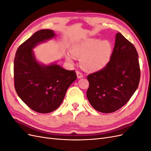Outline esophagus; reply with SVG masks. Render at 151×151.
Masks as SVG:
<instances>
[{
    "mask_svg": "<svg viewBox=\"0 0 151 151\" xmlns=\"http://www.w3.org/2000/svg\"><path fill=\"white\" fill-rule=\"evenodd\" d=\"M76 74H77V77L78 79H81V78H83L84 77L83 74H82L81 72H80L79 71H76Z\"/></svg>",
    "mask_w": 151,
    "mask_h": 151,
    "instance_id": "34e87169",
    "label": "esophagus"
}]
</instances>
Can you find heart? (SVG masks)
I'll return each instance as SVG.
<instances>
[{"instance_id":"obj_1","label":"heart","mask_w":151,"mask_h":151,"mask_svg":"<svg viewBox=\"0 0 151 151\" xmlns=\"http://www.w3.org/2000/svg\"><path fill=\"white\" fill-rule=\"evenodd\" d=\"M111 54L112 46L109 41L91 38L73 45L71 53H67L65 59L73 64L76 58H80L81 65L85 70L97 72L108 64Z\"/></svg>"}]
</instances>
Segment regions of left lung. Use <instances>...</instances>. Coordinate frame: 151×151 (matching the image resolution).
Segmentation results:
<instances>
[{
    "label": "left lung",
    "instance_id": "obj_1",
    "mask_svg": "<svg viewBox=\"0 0 151 151\" xmlns=\"http://www.w3.org/2000/svg\"><path fill=\"white\" fill-rule=\"evenodd\" d=\"M137 52L120 33L108 64L89 74L87 98L96 110L109 113L121 108L137 89L140 76Z\"/></svg>",
    "mask_w": 151,
    "mask_h": 151
}]
</instances>
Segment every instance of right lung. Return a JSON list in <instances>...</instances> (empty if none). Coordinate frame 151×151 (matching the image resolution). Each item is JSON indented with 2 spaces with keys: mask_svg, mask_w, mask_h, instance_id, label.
Segmentation results:
<instances>
[{
  "mask_svg": "<svg viewBox=\"0 0 151 151\" xmlns=\"http://www.w3.org/2000/svg\"><path fill=\"white\" fill-rule=\"evenodd\" d=\"M52 29L36 32L18 48L14 62L16 93L27 106L40 113L57 109L67 90L77 79L74 70H67L57 62L45 65L36 59L37 45L55 37Z\"/></svg>",
  "mask_w": 151,
  "mask_h": 151,
  "instance_id": "1",
  "label": "right lung"
}]
</instances>
